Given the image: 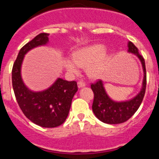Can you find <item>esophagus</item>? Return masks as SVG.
Here are the masks:
<instances>
[{
	"label": "esophagus",
	"instance_id": "34e87169",
	"mask_svg": "<svg viewBox=\"0 0 159 159\" xmlns=\"http://www.w3.org/2000/svg\"><path fill=\"white\" fill-rule=\"evenodd\" d=\"M86 86V84L84 83L83 81H79L78 82V88H84V87Z\"/></svg>",
	"mask_w": 159,
	"mask_h": 159
}]
</instances>
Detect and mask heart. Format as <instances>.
<instances>
[{"mask_svg": "<svg viewBox=\"0 0 159 159\" xmlns=\"http://www.w3.org/2000/svg\"><path fill=\"white\" fill-rule=\"evenodd\" d=\"M106 48L94 44L77 49L72 54V60L65 61V67L71 73H77L80 67H86L87 73L92 78H99L106 67Z\"/></svg>", "mask_w": 159, "mask_h": 159, "instance_id": "heart-1", "label": "heart"}]
</instances>
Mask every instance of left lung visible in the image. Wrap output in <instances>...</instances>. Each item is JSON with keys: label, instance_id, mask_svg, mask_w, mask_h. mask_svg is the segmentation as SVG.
Listing matches in <instances>:
<instances>
[{"label": "left lung", "instance_id": "obj_1", "mask_svg": "<svg viewBox=\"0 0 159 159\" xmlns=\"http://www.w3.org/2000/svg\"><path fill=\"white\" fill-rule=\"evenodd\" d=\"M128 52L136 55L142 63L144 72L143 88L135 97L128 101L116 102L110 99L106 93L102 80H97L92 84V92L94 93V100L92 111L98 119L102 123L108 124H119L127 121L139 109L143 102L147 87V71L144 58L139 52V49L132 42L128 43Z\"/></svg>", "mask_w": 159, "mask_h": 159}]
</instances>
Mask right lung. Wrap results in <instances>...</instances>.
I'll use <instances>...</instances> for the list:
<instances>
[{
  "mask_svg": "<svg viewBox=\"0 0 159 159\" xmlns=\"http://www.w3.org/2000/svg\"><path fill=\"white\" fill-rule=\"evenodd\" d=\"M48 36V33H40L21 48L12 67V82L16 101L24 115L38 126L52 128L63 124L67 119L73 96L78 91L77 83L58 78L47 90L34 92L25 86L20 75L25 55L31 49L46 44Z\"/></svg>",
  "mask_w": 159,
  "mask_h": 159,
  "instance_id": "right-lung-1",
  "label": "right lung"
}]
</instances>
